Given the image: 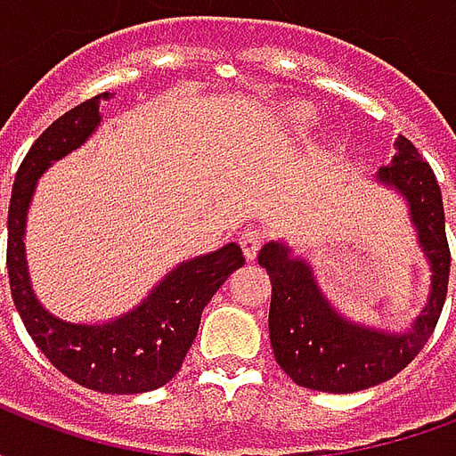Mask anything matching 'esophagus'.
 <instances>
[{
  "label": "esophagus",
  "instance_id": "obj_1",
  "mask_svg": "<svg viewBox=\"0 0 456 456\" xmlns=\"http://www.w3.org/2000/svg\"><path fill=\"white\" fill-rule=\"evenodd\" d=\"M239 244H241L244 256H247L248 261H254L258 254V248H261V244H264V234H261L258 229H247V232L239 237Z\"/></svg>",
  "mask_w": 456,
  "mask_h": 456
}]
</instances>
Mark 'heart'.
<instances>
[{
	"label": "heart",
	"instance_id": "1",
	"mask_svg": "<svg viewBox=\"0 0 456 456\" xmlns=\"http://www.w3.org/2000/svg\"><path fill=\"white\" fill-rule=\"evenodd\" d=\"M281 119H283V124H286L290 131H296V134H305V131H310L313 126H315L317 114L310 104L293 102V104H288V107H283Z\"/></svg>",
	"mask_w": 456,
	"mask_h": 456
}]
</instances>
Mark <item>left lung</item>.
<instances>
[{
    "label": "left lung",
    "instance_id": "left-lung-1",
    "mask_svg": "<svg viewBox=\"0 0 456 456\" xmlns=\"http://www.w3.org/2000/svg\"><path fill=\"white\" fill-rule=\"evenodd\" d=\"M393 149L391 163L376 170V183L405 200L432 273L428 303L411 330L391 332L342 315L322 293L310 261L296 256L286 241H266L258 251V264L271 276V346L278 366L303 388L354 393L388 381L418 356L440 320L450 281L440 185L405 136L398 134Z\"/></svg>",
    "mask_w": 456,
    "mask_h": 456
}]
</instances>
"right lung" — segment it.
<instances>
[{
  "mask_svg": "<svg viewBox=\"0 0 456 456\" xmlns=\"http://www.w3.org/2000/svg\"><path fill=\"white\" fill-rule=\"evenodd\" d=\"M102 93L55 119L36 139L19 166L9 202L6 268L12 297L24 327L58 371L85 388L134 395L160 388L180 371L200 317L219 286L244 266L241 248L232 241L217 251L188 258L160 278L129 313L107 322H68L45 310L31 286L26 264V217L38 178L55 160L80 149L93 136L102 114Z\"/></svg>",
  "mask_w": 456,
  "mask_h": 456,
  "instance_id": "add662e5",
  "label": "right lung"
}]
</instances>
